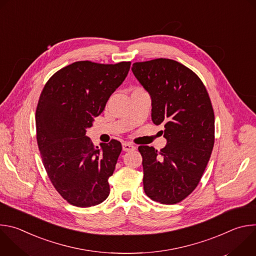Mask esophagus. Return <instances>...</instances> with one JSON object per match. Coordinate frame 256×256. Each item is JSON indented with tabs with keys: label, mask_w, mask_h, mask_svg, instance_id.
Segmentation results:
<instances>
[{
	"label": "esophagus",
	"mask_w": 256,
	"mask_h": 256,
	"mask_svg": "<svg viewBox=\"0 0 256 256\" xmlns=\"http://www.w3.org/2000/svg\"><path fill=\"white\" fill-rule=\"evenodd\" d=\"M136 149V147H134V146L132 144H130V142H124L122 144V150L124 151H132V150H134Z\"/></svg>",
	"instance_id": "esophagus-1"
}]
</instances>
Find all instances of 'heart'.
<instances>
[{
  "label": "heart",
  "instance_id": "b5f03b06",
  "mask_svg": "<svg viewBox=\"0 0 256 256\" xmlns=\"http://www.w3.org/2000/svg\"><path fill=\"white\" fill-rule=\"evenodd\" d=\"M136 89H140V88H136Z\"/></svg>",
  "mask_w": 256,
  "mask_h": 256
}]
</instances>
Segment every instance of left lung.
<instances>
[{
  "instance_id": "8db88e82",
  "label": "left lung",
  "mask_w": 256,
  "mask_h": 256,
  "mask_svg": "<svg viewBox=\"0 0 256 256\" xmlns=\"http://www.w3.org/2000/svg\"><path fill=\"white\" fill-rule=\"evenodd\" d=\"M132 70L152 98V120L164 126L166 147L140 146L144 190L151 200L175 204L198 186L214 142V114L200 77L176 60L134 62Z\"/></svg>"
}]
</instances>
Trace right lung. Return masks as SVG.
I'll use <instances>...</instances> for the list:
<instances>
[{"instance_id": "1", "label": "right lung", "mask_w": 256, "mask_h": 256, "mask_svg": "<svg viewBox=\"0 0 256 256\" xmlns=\"http://www.w3.org/2000/svg\"><path fill=\"white\" fill-rule=\"evenodd\" d=\"M130 62H72L48 79L36 107V138L48 176L70 204L96 206L109 194L122 144L95 147L86 136L110 95L124 81Z\"/></svg>"}]
</instances>
